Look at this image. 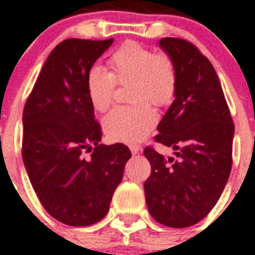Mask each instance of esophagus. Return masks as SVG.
Listing matches in <instances>:
<instances>
[{"label":"esophagus","instance_id":"obj_1","mask_svg":"<svg viewBox=\"0 0 255 255\" xmlns=\"http://www.w3.org/2000/svg\"><path fill=\"white\" fill-rule=\"evenodd\" d=\"M129 149H131L132 155H137V153H140V151H141V147L137 145V144H131V145H129Z\"/></svg>","mask_w":255,"mask_h":255}]
</instances>
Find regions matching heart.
Here are the masks:
<instances>
[{"label": "heart", "instance_id": "b5f03b06", "mask_svg": "<svg viewBox=\"0 0 255 255\" xmlns=\"http://www.w3.org/2000/svg\"><path fill=\"white\" fill-rule=\"evenodd\" d=\"M111 73L100 66H92L86 77V88L94 110L104 112L110 108L116 85L131 86L128 100L133 106L114 108L103 119V129L112 141L137 143L157 123L155 107L172 103L177 88V69L167 53L127 42L108 59Z\"/></svg>", "mask_w": 255, "mask_h": 255}]
</instances>
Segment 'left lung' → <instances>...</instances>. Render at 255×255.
Masks as SVG:
<instances>
[{"label":"left lung","mask_w":255,"mask_h":255,"mask_svg":"<svg viewBox=\"0 0 255 255\" xmlns=\"http://www.w3.org/2000/svg\"><path fill=\"white\" fill-rule=\"evenodd\" d=\"M177 69L176 99L157 126V143L173 157L145 147L151 176L144 182L148 210L169 228H188L217 204L232 170L234 123L210 61L190 42L161 38Z\"/></svg>","instance_id":"obj_1"}]
</instances>
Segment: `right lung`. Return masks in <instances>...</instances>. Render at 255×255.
I'll return each mask as SVG.
<instances>
[{
    "instance_id": "add662e5",
    "label": "right lung",
    "mask_w": 255,
    "mask_h": 255,
    "mask_svg": "<svg viewBox=\"0 0 255 255\" xmlns=\"http://www.w3.org/2000/svg\"><path fill=\"white\" fill-rule=\"evenodd\" d=\"M114 39L70 38L55 46L23 108L22 159L46 212L62 224L88 226L110 209L131 151L103 145L86 77ZM90 153L88 158L85 153Z\"/></svg>"
}]
</instances>
